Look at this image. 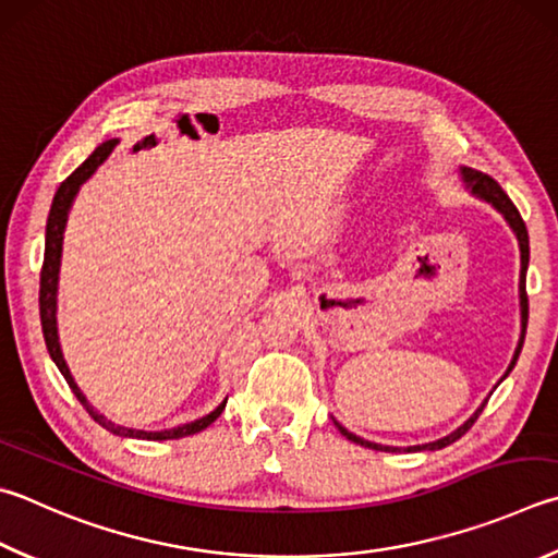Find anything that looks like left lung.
<instances>
[{
	"instance_id": "left-lung-1",
	"label": "left lung",
	"mask_w": 558,
	"mask_h": 558,
	"mask_svg": "<svg viewBox=\"0 0 558 558\" xmlns=\"http://www.w3.org/2000/svg\"><path fill=\"white\" fill-rule=\"evenodd\" d=\"M463 180L469 182V187H471L473 195H478L481 199L490 202V205H493L495 209L502 211V217L508 219V225L512 227V231H514V234H518V241H520V253H522V270H520L522 337H520V347H518V351H514V359H512L510 368H508V373H510V371L514 368V363H518V359H520V351H522V343H524V333H526V317H530V302H526V263H530V234H526V225H524V219H522V215H520V209L512 205V199L508 197V192H505L490 175L478 173V170H471V168H463ZM508 373H505V376H508ZM505 376H502V378H505ZM483 408H485V404H483ZM483 408L475 410L473 417L465 420V424H461L459 429L451 432L449 437L437 439V441H429V444H424V447H410V449H429V451H437V449L449 447V444H453L456 439H461L463 434L473 427V422L478 420V414L483 412ZM337 427H339V432L343 434V437L351 439L353 444H361V447H368V449H376V451H395L392 447H380V444H373V441H366V439L356 437V434H351L349 429H343L341 424H337ZM410 449H408V451H410Z\"/></svg>"
}]
</instances>
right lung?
<instances>
[{
  "mask_svg": "<svg viewBox=\"0 0 558 558\" xmlns=\"http://www.w3.org/2000/svg\"><path fill=\"white\" fill-rule=\"evenodd\" d=\"M117 141H105L102 146H97L93 150L83 166L75 168L63 182L53 197V205H50L48 211V221H46V248H44V266H40V288H38V310H40V329H44V339H46V349L50 353V359L58 366V371L63 373L65 383L70 385V390L75 392V398L80 404L87 410L89 417H93L97 424L111 434H119V437H136V439H150V441H166V439H182L190 437V434H197L202 429H207L211 422H215L221 412H225L227 400L219 404L215 412H209L207 417L195 420L190 424H182V427L175 429H163V432H144V429H129V427H119V424L109 422L105 414H99L93 404L85 400V395L80 392L75 385L73 376L63 361V353H60V343H58V329H56V290H58V268H60V251H63V231H65V221H68V209L73 205V199L77 195V190L83 182L95 173V170L105 163L107 156L114 150Z\"/></svg>",
  "mask_w": 558,
  "mask_h": 558,
  "instance_id": "1",
  "label": "right lung"
}]
</instances>
